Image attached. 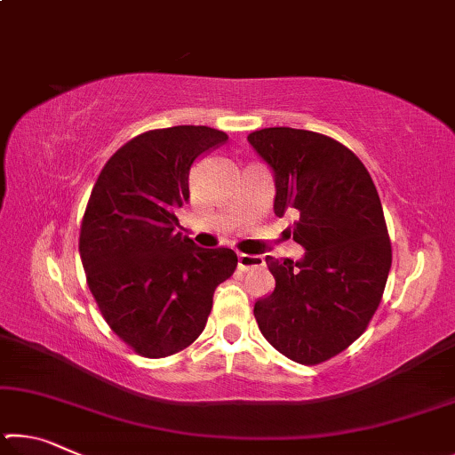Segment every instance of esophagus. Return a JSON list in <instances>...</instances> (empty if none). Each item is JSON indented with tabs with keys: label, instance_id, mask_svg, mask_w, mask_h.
Returning <instances> with one entry per match:
<instances>
[{
	"label": "esophagus",
	"instance_id": "esophagus-1",
	"mask_svg": "<svg viewBox=\"0 0 455 455\" xmlns=\"http://www.w3.org/2000/svg\"><path fill=\"white\" fill-rule=\"evenodd\" d=\"M263 265H265V260L259 255H244V252L238 255V268H241V271H249V268L263 267Z\"/></svg>",
	"mask_w": 455,
	"mask_h": 455
}]
</instances>
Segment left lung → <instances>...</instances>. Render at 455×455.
<instances>
[{"label":"left lung","instance_id":"8db88e82","mask_svg":"<svg viewBox=\"0 0 455 455\" xmlns=\"http://www.w3.org/2000/svg\"><path fill=\"white\" fill-rule=\"evenodd\" d=\"M275 172V214H297L303 260L267 257L275 291L255 303L260 333L284 357L317 365L363 335L381 303L391 241L363 163L325 134L263 128L249 134Z\"/></svg>","mask_w":455,"mask_h":455}]
</instances>
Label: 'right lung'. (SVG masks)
Segmentation results:
<instances>
[{"instance_id":"1","label":"right lung","mask_w":455,"mask_h":455,"mask_svg":"<svg viewBox=\"0 0 455 455\" xmlns=\"http://www.w3.org/2000/svg\"><path fill=\"white\" fill-rule=\"evenodd\" d=\"M227 140L209 126L148 130L112 154L92 188L80 227L86 283L108 327L138 355L160 359L195 343L214 289L235 273V251L200 249L174 230L192 163Z\"/></svg>"}]
</instances>
